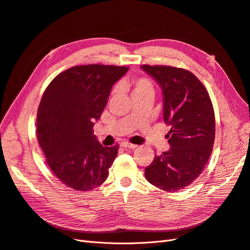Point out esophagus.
<instances>
[{"mask_svg": "<svg viewBox=\"0 0 250 250\" xmlns=\"http://www.w3.org/2000/svg\"><path fill=\"white\" fill-rule=\"evenodd\" d=\"M121 146L124 147V148H127V149H135V148H137V145L132 144V143H128V142H123L121 144Z\"/></svg>", "mask_w": 250, "mask_h": 250, "instance_id": "1", "label": "esophagus"}]
</instances>
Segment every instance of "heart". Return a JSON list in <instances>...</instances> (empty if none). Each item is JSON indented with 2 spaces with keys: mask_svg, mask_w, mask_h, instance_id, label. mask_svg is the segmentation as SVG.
<instances>
[{
  "mask_svg": "<svg viewBox=\"0 0 250 250\" xmlns=\"http://www.w3.org/2000/svg\"><path fill=\"white\" fill-rule=\"evenodd\" d=\"M129 85H131L132 88V97L137 95L146 94V93L153 94V91H154L153 83L146 78L133 79L131 82H129ZM112 93L114 94L115 91H113Z\"/></svg>",
  "mask_w": 250,
  "mask_h": 250,
  "instance_id": "b5f03b06",
  "label": "heart"
}]
</instances>
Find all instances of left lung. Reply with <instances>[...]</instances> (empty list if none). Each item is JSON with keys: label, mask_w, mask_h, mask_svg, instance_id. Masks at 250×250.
<instances>
[{"label": "left lung", "mask_w": 250, "mask_h": 250, "mask_svg": "<svg viewBox=\"0 0 250 250\" xmlns=\"http://www.w3.org/2000/svg\"><path fill=\"white\" fill-rule=\"evenodd\" d=\"M164 95V119L170 126L169 150L155 155L145 168L152 185L176 192L197 179L210 157L215 135L214 111L202 83L189 70L142 65Z\"/></svg>", "instance_id": "8db88e82"}]
</instances>
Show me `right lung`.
<instances>
[{
	"instance_id": "obj_1",
	"label": "right lung",
	"mask_w": 250,
	"mask_h": 250,
	"mask_svg": "<svg viewBox=\"0 0 250 250\" xmlns=\"http://www.w3.org/2000/svg\"><path fill=\"white\" fill-rule=\"evenodd\" d=\"M127 70L101 64L73 66L44 92L37 116L38 141L50 169L67 187L90 191L106 181L119 146L103 147L93 126L112 85Z\"/></svg>"
}]
</instances>
